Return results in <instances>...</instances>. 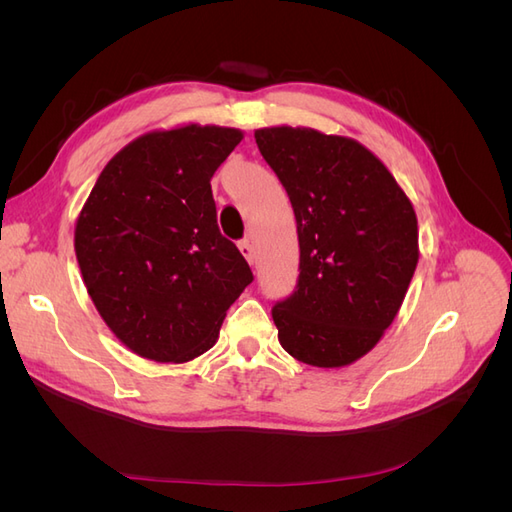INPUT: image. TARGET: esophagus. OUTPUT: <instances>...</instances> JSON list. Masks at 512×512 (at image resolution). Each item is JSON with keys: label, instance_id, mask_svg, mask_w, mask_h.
<instances>
[{"label": "esophagus", "instance_id": "obj_1", "mask_svg": "<svg viewBox=\"0 0 512 512\" xmlns=\"http://www.w3.org/2000/svg\"><path fill=\"white\" fill-rule=\"evenodd\" d=\"M239 250H241V254L245 256V260L250 262V265H254L256 252H254V245H252V241H250V239H243V241L239 243Z\"/></svg>", "mask_w": 512, "mask_h": 512}]
</instances>
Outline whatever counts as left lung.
Segmentation results:
<instances>
[{"label":"left lung","mask_w":512,"mask_h":512,"mask_svg":"<svg viewBox=\"0 0 512 512\" xmlns=\"http://www.w3.org/2000/svg\"><path fill=\"white\" fill-rule=\"evenodd\" d=\"M288 192L299 280L271 309L282 348L314 367H344L391 327L418 262L416 213L374 153L312 128L254 132Z\"/></svg>","instance_id":"8db88e82"}]
</instances>
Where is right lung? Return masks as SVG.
<instances>
[{
	"instance_id": "right-lung-1",
	"label": "right lung",
	"mask_w": 512,
	"mask_h": 512,
	"mask_svg": "<svg viewBox=\"0 0 512 512\" xmlns=\"http://www.w3.org/2000/svg\"><path fill=\"white\" fill-rule=\"evenodd\" d=\"M241 130L149 132L104 166L76 220L74 252L98 314L121 344L185 363L218 342L254 275L222 237L211 177Z\"/></svg>"
}]
</instances>
